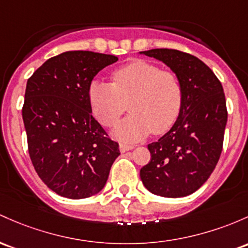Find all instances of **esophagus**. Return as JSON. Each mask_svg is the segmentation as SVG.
Returning <instances> with one entry per match:
<instances>
[{
    "instance_id": "1",
    "label": "esophagus",
    "mask_w": 248,
    "mask_h": 248,
    "mask_svg": "<svg viewBox=\"0 0 248 248\" xmlns=\"http://www.w3.org/2000/svg\"><path fill=\"white\" fill-rule=\"evenodd\" d=\"M133 148H134V146H132V145L120 143V152H121V153H124V152H127V151H132Z\"/></svg>"
}]
</instances>
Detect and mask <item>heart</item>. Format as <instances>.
I'll return each instance as SVG.
<instances>
[{
	"label": "heart",
	"instance_id": "b5f03b06",
	"mask_svg": "<svg viewBox=\"0 0 248 248\" xmlns=\"http://www.w3.org/2000/svg\"><path fill=\"white\" fill-rule=\"evenodd\" d=\"M182 100L178 76L145 60H134L114 70L111 83L93 81L89 86L92 109L103 126H114L129 103L132 114L114 130L124 142H134L151 132L159 135L170 130L180 115Z\"/></svg>",
	"mask_w": 248,
	"mask_h": 248
}]
</instances>
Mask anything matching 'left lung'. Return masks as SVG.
I'll use <instances>...</instances> for the list:
<instances>
[{"instance_id":"1","label":"left lung","mask_w":248,"mask_h":248,"mask_svg":"<svg viewBox=\"0 0 248 248\" xmlns=\"http://www.w3.org/2000/svg\"><path fill=\"white\" fill-rule=\"evenodd\" d=\"M162 61L180 80L182 108L174 126L148 145L151 161L140 170L149 192L181 198L199 189L219 161L227 124L221 82L201 60L175 49L140 51Z\"/></svg>"}]
</instances>
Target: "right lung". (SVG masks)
Here are the masks:
<instances>
[{
	"instance_id": "1",
	"label": "right lung",
	"mask_w": 248,
	"mask_h": 248,
	"mask_svg": "<svg viewBox=\"0 0 248 248\" xmlns=\"http://www.w3.org/2000/svg\"><path fill=\"white\" fill-rule=\"evenodd\" d=\"M118 61L107 54L66 51L28 78L22 118L29 156L41 180L56 194L84 199L105 187L119 143L92 114L89 86Z\"/></svg>"
}]
</instances>
